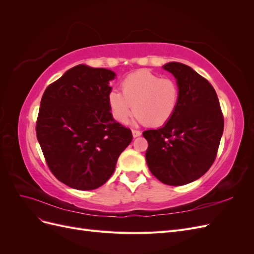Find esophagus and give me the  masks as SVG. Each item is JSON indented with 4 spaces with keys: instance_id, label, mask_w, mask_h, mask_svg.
Here are the masks:
<instances>
[{
    "instance_id": "esophagus-1",
    "label": "esophagus",
    "mask_w": 254,
    "mask_h": 254,
    "mask_svg": "<svg viewBox=\"0 0 254 254\" xmlns=\"http://www.w3.org/2000/svg\"><path fill=\"white\" fill-rule=\"evenodd\" d=\"M132 135L133 137H137L141 135V131H139V130H135V129H132Z\"/></svg>"
}]
</instances>
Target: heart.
<instances>
[{
  "label": "heart",
  "instance_id": "1",
  "mask_svg": "<svg viewBox=\"0 0 254 254\" xmlns=\"http://www.w3.org/2000/svg\"><path fill=\"white\" fill-rule=\"evenodd\" d=\"M121 90H111L108 106L112 117L126 123L133 112L140 124L151 127L163 126L170 121L180 99V88L175 79L139 70L127 75L121 81Z\"/></svg>",
  "mask_w": 254,
  "mask_h": 254
}]
</instances>
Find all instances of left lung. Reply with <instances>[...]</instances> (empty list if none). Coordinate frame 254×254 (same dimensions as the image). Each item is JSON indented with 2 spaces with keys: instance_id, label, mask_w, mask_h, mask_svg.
I'll list each match as a JSON object with an SVG mask.
<instances>
[{
  "instance_id": "8db88e82",
  "label": "left lung",
  "mask_w": 254,
  "mask_h": 254,
  "mask_svg": "<svg viewBox=\"0 0 254 254\" xmlns=\"http://www.w3.org/2000/svg\"><path fill=\"white\" fill-rule=\"evenodd\" d=\"M180 88L173 118L159 129L145 130V157L149 171L167 186H183L203 176L214 163L222 132L224 115L212 84L180 63L163 66Z\"/></svg>"
}]
</instances>
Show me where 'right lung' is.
Instances as JSON below:
<instances>
[{"label":"right lung","instance_id":"1","mask_svg":"<svg viewBox=\"0 0 254 254\" xmlns=\"http://www.w3.org/2000/svg\"><path fill=\"white\" fill-rule=\"evenodd\" d=\"M114 76L107 68L76 65L41 98L38 142L52 174L72 189L102 187L132 141L131 130L113 120L108 106Z\"/></svg>","mask_w":254,"mask_h":254}]
</instances>
